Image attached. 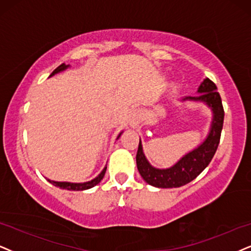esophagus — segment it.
<instances>
[{"label":"esophagus","instance_id":"esophagus-1","mask_svg":"<svg viewBox=\"0 0 251 251\" xmlns=\"http://www.w3.org/2000/svg\"><path fill=\"white\" fill-rule=\"evenodd\" d=\"M142 123V111L141 110H133L131 116H129V125L131 127H139Z\"/></svg>","mask_w":251,"mask_h":251}]
</instances>
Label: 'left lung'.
I'll return each mask as SVG.
<instances>
[{"mask_svg":"<svg viewBox=\"0 0 251 251\" xmlns=\"http://www.w3.org/2000/svg\"><path fill=\"white\" fill-rule=\"evenodd\" d=\"M199 96H188L182 100H192V102H202L212 111V123L210 132L204 141L198 147L192 149L188 154L178 160L173 167L167 169H158L148 162L144 154L141 140L139 142L138 153H136V167L142 178L149 185L155 188L169 189L179 188L185 185L196 178L206 167L210 164L217 151L220 142L221 131L224 125V106L221 97L217 91V85L210 78H204L199 85Z\"/></svg>","mask_w":251,"mask_h":251,"instance_id":"8db88e82","label":"left lung"}]
</instances>
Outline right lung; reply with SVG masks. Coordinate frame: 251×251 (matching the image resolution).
I'll use <instances>...</instances> for the list:
<instances>
[{
    "instance_id": "add662e5",
    "label": "right lung",
    "mask_w": 251,
    "mask_h": 251,
    "mask_svg": "<svg viewBox=\"0 0 251 251\" xmlns=\"http://www.w3.org/2000/svg\"><path fill=\"white\" fill-rule=\"evenodd\" d=\"M69 67V65H65V63H62V65H60L58 68H55L54 71H53L52 74L50 75L53 76L55 74H58V73L65 71V69H67ZM123 133V132H122ZM122 133L118 135V138L120 135H122ZM117 138V139H118ZM105 171H106V167H104V169L102 170V173L98 175L96 178L89 180V182H84V183H71V182H55V180H50V179H47L50 184H53V185L58 186V188H61V189H66V190H69V191H83V190H88L90 188H94L95 185H97L98 183L100 182V180L103 179L104 175H105Z\"/></svg>"
}]
</instances>
